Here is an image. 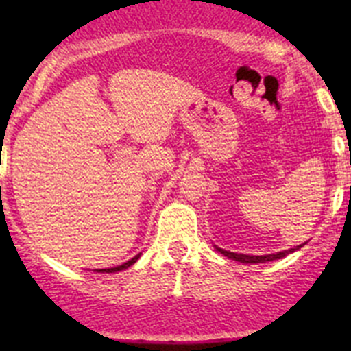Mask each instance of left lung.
<instances>
[{"label":"left lung","mask_w":351,"mask_h":351,"mask_svg":"<svg viewBox=\"0 0 351 351\" xmlns=\"http://www.w3.org/2000/svg\"><path fill=\"white\" fill-rule=\"evenodd\" d=\"M299 247H302V244H300V246H295V247H290V250L280 251V253H272V255H260V256L243 255V253H230V251H225V250H221V247H216V250H218L221 255H225V256H228V258L235 260V262H241V263H265V262H272V260L283 258V256H287L288 253H293V251L299 250Z\"/></svg>","instance_id":"left-lung-1"}]
</instances>
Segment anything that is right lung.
<instances>
[{
  "mask_svg": "<svg viewBox=\"0 0 351 351\" xmlns=\"http://www.w3.org/2000/svg\"><path fill=\"white\" fill-rule=\"evenodd\" d=\"M138 256H141V255L133 256L132 260H128V262H125V263H123V265H117V267H110V269H100V271H96V272H117V271H125V269H128L130 265H133V263L137 262V260H138Z\"/></svg>",
  "mask_w": 351,
  "mask_h": 351,
  "instance_id": "right-lung-1",
  "label": "right lung"
}]
</instances>
